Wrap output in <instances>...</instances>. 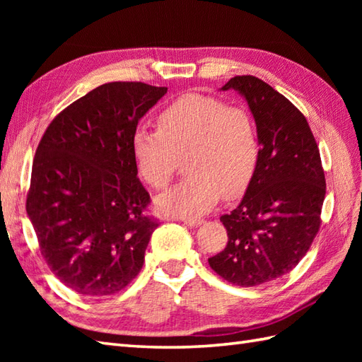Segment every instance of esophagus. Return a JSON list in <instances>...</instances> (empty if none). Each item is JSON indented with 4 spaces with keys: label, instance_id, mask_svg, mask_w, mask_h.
Masks as SVG:
<instances>
[{
    "label": "esophagus",
    "instance_id": "34e87169",
    "mask_svg": "<svg viewBox=\"0 0 362 362\" xmlns=\"http://www.w3.org/2000/svg\"><path fill=\"white\" fill-rule=\"evenodd\" d=\"M182 222H183V224H187L188 227H197V226L202 224V219H199V218H183Z\"/></svg>",
    "mask_w": 362,
    "mask_h": 362
}]
</instances>
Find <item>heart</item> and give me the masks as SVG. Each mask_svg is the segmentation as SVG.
I'll list each match as a JSON object with an SVG mask.
<instances>
[{
	"label": "heart",
	"instance_id": "1",
	"mask_svg": "<svg viewBox=\"0 0 362 362\" xmlns=\"http://www.w3.org/2000/svg\"><path fill=\"white\" fill-rule=\"evenodd\" d=\"M158 130L138 127L132 151L138 174L152 188L169 185L185 157L188 174L157 197V209L173 216H197L222 194L232 199L247 188L258 165L259 138L252 115L219 98L182 95L160 112Z\"/></svg>",
	"mask_w": 362,
	"mask_h": 362
}]
</instances>
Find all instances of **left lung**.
<instances>
[{"instance_id":"left-lung-1","label":"left lung","mask_w":362,"mask_h":362,"mask_svg":"<svg viewBox=\"0 0 362 362\" xmlns=\"http://www.w3.org/2000/svg\"><path fill=\"white\" fill-rule=\"evenodd\" d=\"M245 98L259 138L258 165L241 204L222 214L228 241L209 258L238 286H258L291 272L320 228L325 174L308 121L288 98L255 76H235L222 90Z\"/></svg>"}]
</instances>
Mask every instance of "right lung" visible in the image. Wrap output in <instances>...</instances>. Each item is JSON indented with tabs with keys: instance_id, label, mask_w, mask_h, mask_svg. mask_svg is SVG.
<instances>
[{
	"instance_id": "obj_1",
	"label": "right lung",
	"mask_w": 362,
	"mask_h": 362,
	"mask_svg": "<svg viewBox=\"0 0 362 362\" xmlns=\"http://www.w3.org/2000/svg\"><path fill=\"white\" fill-rule=\"evenodd\" d=\"M166 91L104 83L60 112L37 146L26 211L46 264L78 294H117L141 271L158 221L144 213L132 138Z\"/></svg>"
}]
</instances>
